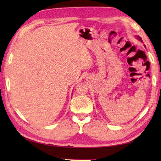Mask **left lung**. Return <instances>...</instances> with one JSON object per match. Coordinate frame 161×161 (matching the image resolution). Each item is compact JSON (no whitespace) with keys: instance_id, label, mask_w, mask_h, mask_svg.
<instances>
[{"instance_id":"1","label":"left lung","mask_w":161,"mask_h":161,"mask_svg":"<svg viewBox=\"0 0 161 161\" xmlns=\"http://www.w3.org/2000/svg\"><path fill=\"white\" fill-rule=\"evenodd\" d=\"M136 39H137L138 40H139V41H141V42H143V40H142V39H141V38L139 36H138V35H136ZM145 47H146V46H145Z\"/></svg>"}]
</instances>
